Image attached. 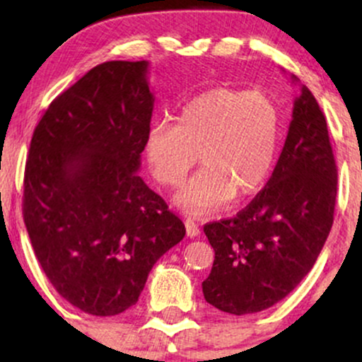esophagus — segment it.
<instances>
[{
  "label": "esophagus",
  "mask_w": 362,
  "mask_h": 362,
  "mask_svg": "<svg viewBox=\"0 0 362 362\" xmlns=\"http://www.w3.org/2000/svg\"><path fill=\"white\" fill-rule=\"evenodd\" d=\"M185 230H187V236L194 238V236L199 235V226L195 224L194 219H185Z\"/></svg>",
  "instance_id": "obj_1"
}]
</instances>
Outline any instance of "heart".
I'll return each mask as SVG.
<instances>
[{"instance_id": "1", "label": "heart", "mask_w": 362, "mask_h": 362, "mask_svg": "<svg viewBox=\"0 0 362 362\" xmlns=\"http://www.w3.org/2000/svg\"><path fill=\"white\" fill-rule=\"evenodd\" d=\"M279 115L262 93L216 88L195 97L175 124H153L146 158L153 177L177 187L197 163L175 201L190 214H204L247 197L264 185L276 158Z\"/></svg>"}]
</instances>
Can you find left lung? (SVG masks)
<instances>
[{
	"label": "left lung",
	"instance_id": "8db88e82",
	"mask_svg": "<svg viewBox=\"0 0 362 362\" xmlns=\"http://www.w3.org/2000/svg\"><path fill=\"white\" fill-rule=\"evenodd\" d=\"M335 197L337 165L325 115L303 86L267 185L233 218L204 226L214 248L202 282L206 301L224 313L250 315L284 300L325 245Z\"/></svg>",
	"mask_w": 362,
	"mask_h": 362
}]
</instances>
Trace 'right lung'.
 Returning a JSON list of instances; mask_svg holds the SVG:
<instances>
[{
    "label": "right lung",
    "mask_w": 362,
    "mask_h": 362,
    "mask_svg": "<svg viewBox=\"0 0 362 362\" xmlns=\"http://www.w3.org/2000/svg\"><path fill=\"white\" fill-rule=\"evenodd\" d=\"M146 61L95 66L37 124L23 221L54 289L95 317L136 305L156 260L185 236L138 170L155 97Z\"/></svg>",
    "instance_id": "add662e5"
}]
</instances>
